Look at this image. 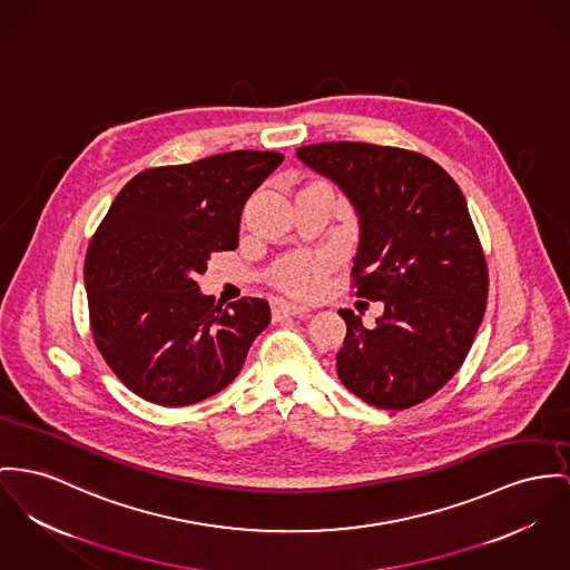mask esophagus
Wrapping results in <instances>:
<instances>
[{
	"instance_id": "esophagus-1",
	"label": "esophagus",
	"mask_w": 570,
	"mask_h": 570,
	"mask_svg": "<svg viewBox=\"0 0 570 570\" xmlns=\"http://www.w3.org/2000/svg\"><path fill=\"white\" fill-rule=\"evenodd\" d=\"M306 306H299V304H291V302H279L277 306L273 307V314L275 318H282V316H306Z\"/></svg>"
}]
</instances>
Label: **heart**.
<instances>
[{"mask_svg":"<svg viewBox=\"0 0 570 570\" xmlns=\"http://www.w3.org/2000/svg\"><path fill=\"white\" fill-rule=\"evenodd\" d=\"M327 271V261L325 258H291L279 266L277 271V284L284 288L299 293V295H309L316 293L323 284V275Z\"/></svg>","mask_w":570,"mask_h":570,"instance_id":"obj_1","label":"heart"}]
</instances>
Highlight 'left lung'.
<instances>
[{"mask_svg": "<svg viewBox=\"0 0 570 570\" xmlns=\"http://www.w3.org/2000/svg\"><path fill=\"white\" fill-rule=\"evenodd\" d=\"M297 158L350 199L360 243L355 295L382 302L375 327L353 309L336 371L382 410L412 407L458 373L482 325L488 268L460 186L434 160L368 142H318Z\"/></svg>", "mask_w": 570, "mask_h": 570, "instance_id": "8db88e82", "label": "left lung"}]
</instances>
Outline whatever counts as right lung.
<instances>
[{
    "label": "right lung",
    "mask_w": 570,
    "mask_h": 570,
    "mask_svg": "<svg viewBox=\"0 0 570 570\" xmlns=\"http://www.w3.org/2000/svg\"><path fill=\"white\" fill-rule=\"evenodd\" d=\"M284 156L229 151L147 169L121 188L88 245L90 327L131 393L190 405L220 393L271 323L266 299L227 307L197 286L215 252L238 247L245 202Z\"/></svg>",
    "instance_id": "obj_1"
}]
</instances>
